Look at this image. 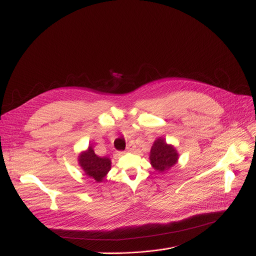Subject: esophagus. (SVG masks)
Instances as JSON below:
<instances>
[{"instance_id":"obj_1","label":"esophagus","mask_w":256,"mask_h":256,"mask_svg":"<svg viewBox=\"0 0 256 256\" xmlns=\"http://www.w3.org/2000/svg\"><path fill=\"white\" fill-rule=\"evenodd\" d=\"M134 148H136V145L132 142H130L129 144L127 145V147H126V151H132Z\"/></svg>"}]
</instances>
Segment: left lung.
<instances>
[{
	"label": "left lung",
	"mask_w": 256,
	"mask_h": 256,
	"mask_svg": "<svg viewBox=\"0 0 256 256\" xmlns=\"http://www.w3.org/2000/svg\"><path fill=\"white\" fill-rule=\"evenodd\" d=\"M150 164L158 172H164L174 166L178 160V153L172 145H168L165 140L160 138L151 147Z\"/></svg>",
	"instance_id": "obj_1"
}]
</instances>
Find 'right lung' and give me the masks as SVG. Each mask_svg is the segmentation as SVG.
I'll use <instances>...</instances> for the list:
<instances>
[{"label":"right lung","mask_w":256,"mask_h":256,"mask_svg":"<svg viewBox=\"0 0 256 256\" xmlns=\"http://www.w3.org/2000/svg\"><path fill=\"white\" fill-rule=\"evenodd\" d=\"M78 164L82 169L84 170L85 174L98 182H103L111 169V160L108 158L98 156L92 149V146H89L86 151L80 153L78 156Z\"/></svg>","instance_id":"right-lung-1"}]
</instances>
